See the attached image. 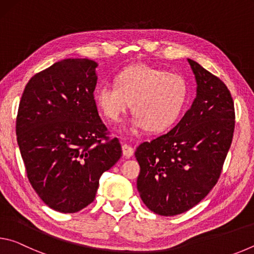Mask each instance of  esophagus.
I'll return each instance as SVG.
<instances>
[{"instance_id":"obj_1","label":"esophagus","mask_w":254,"mask_h":254,"mask_svg":"<svg viewBox=\"0 0 254 254\" xmlns=\"http://www.w3.org/2000/svg\"><path fill=\"white\" fill-rule=\"evenodd\" d=\"M122 152L124 154V157L126 158H130L133 156V153H134V149H133L131 145H128L127 143H124L122 145Z\"/></svg>"}]
</instances>
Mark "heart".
I'll list each match as a JSON object with an SVG mask.
<instances>
[{"mask_svg": "<svg viewBox=\"0 0 254 254\" xmlns=\"http://www.w3.org/2000/svg\"><path fill=\"white\" fill-rule=\"evenodd\" d=\"M187 85L182 76L145 65L130 66L119 72L115 85L97 86L94 101L110 121L118 122L130 103L134 113L123 131L145 127L160 132L170 127L187 101Z\"/></svg>", "mask_w": 254, "mask_h": 254, "instance_id": "obj_1", "label": "heart"}]
</instances>
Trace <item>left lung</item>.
<instances>
[{"mask_svg":"<svg viewBox=\"0 0 254 254\" xmlns=\"http://www.w3.org/2000/svg\"><path fill=\"white\" fill-rule=\"evenodd\" d=\"M187 60L197 85L191 106L169 132L135 151L141 199L162 216L185 213L205 198L220 177L234 132V104L225 84Z\"/></svg>","mask_w":254,"mask_h":254,"instance_id":"1","label":"left lung"}]
</instances>
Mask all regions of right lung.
<instances>
[{"label": "right lung", "instance_id": "1", "mask_svg": "<svg viewBox=\"0 0 254 254\" xmlns=\"http://www.w3.org/2000/svg\"><path fill=\"white\" fill-rule=\"evenodd\" d=\"M97 66L86 58L62 60L34 75L21 97L16 136L29 182L60 213L91 204L102 174L122 156L94 101Z\"/></svg>", "mask_w": 254, "mask_h": 254}]
</instances>
